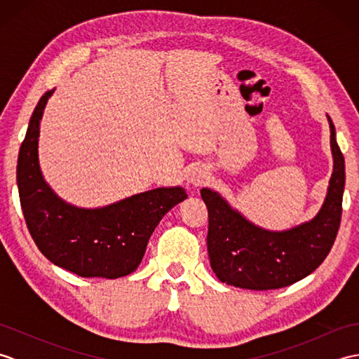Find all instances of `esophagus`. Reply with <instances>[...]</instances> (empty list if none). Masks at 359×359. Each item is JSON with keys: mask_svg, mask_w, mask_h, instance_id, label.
<instances>
[{"mask_svg": "<svg viewBox=\"0 0 359 359\" xmlns=\"http://www.w3.org/2000/svg\"><path fill=\"white\" fill-rule=\"evenodd\" d=\"M207 180H208L207 172H203V171H193L191 174H189V184H193L194 187H201Z\"/></svg>", "mask_w": 359, "mask_h": 359, "instance_id": "34e87169", "label": "esophagus"}]
</instances>
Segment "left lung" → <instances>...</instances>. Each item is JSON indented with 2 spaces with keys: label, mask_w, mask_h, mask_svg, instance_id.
<instances>
[{
  "label": "left lung",
  "mask_w": 359,
  "mask_h": 359,
  "mask_svg": "<svg viewBox=\"0 0 359 359\" xmlns=\"http://www.w3.org/2000/svg\"><path fill=\"white\" fill-rule=\"evenodd\" d=\"M329 121L333 172L323 208L310 222L282 233L266 231L217 193L201 189L208 208V256L219 280L248 290L282 288L313 273L330 253L342 216L346 165L330 117Z\"/></svg>",
  "instance_id": "obj_1"
}]
</instances>
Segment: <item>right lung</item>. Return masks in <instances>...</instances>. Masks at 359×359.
Here are the masks:
<instances>
[{"instance_id":"right-lung-1","label":"right lung","mask_w":359,"mask_h":359,"mask_svg":"<svg viewBox=\"0 0 359 359\" xmlns=\"http://www.w3.org/2000/svg\"><path fill=\"white\" fill-rule=\"evenodd\" d=\"M52 93L38 102L18 154L17 184L27 230L38 250L67 271L81 278L126 276L142 262L157 224L187 193L180 187L157 188L97 210L65 203L38 165L40 120Z\"/></svg>"}]
</instances>
